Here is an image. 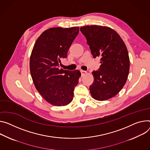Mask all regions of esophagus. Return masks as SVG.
<instances>
[{
    "mask_svg": "<svg viewBox=\"0 0 150 150\" xmlns=\"http://www.w3.org/2000/svg\"><path fill=\"white\" fill-rule=\"evenodd\" d=\"M81 75H84L85 74H87V72L85 71H83V70H81Z\"/></svg>",
    "mask_w": 150,
    "mask_h": 150,
    "instance_id": "1",
    "label": "esophagus"
}]
</instances>
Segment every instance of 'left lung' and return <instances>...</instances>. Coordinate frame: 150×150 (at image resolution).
<instances>
[{"instance_id": "1", "label": "left lung", "mask_w": 150, "mask_h": 150, "mask_svg": "<svg viewBox=\"0 0 150 150\" xmlns=\"http://www.w3.org/2000/svg\"><path fill=\"white\" fill-rule=\"evenodd\" d=\"M80 31L93 57H100V68L92 72L91 96L98 100L112 98L124 87L128 77L130 60L126 46L120 35L108 27L87 25L81 27Z\"/></svg>"}]
</instances>
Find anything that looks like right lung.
<instances>
[{
    "label": "right lung",
    "mask_w": 150,
    "mask_h": 150,
    "mask_svg": "<svg viewBox=\"0 0 150 150\" xmlns=\"http://www.w3.org/2000/svg\"><path fill=\"white\" fill-rule=\"evenodd\" d=\"M79 33V28H54L36 40L30 59V70L36 90L49 103L57 106L70 103L81 74L79 70L60 69L61 60Z\"/></svg>",
    "instance_id": "1"
}]
</instances>
